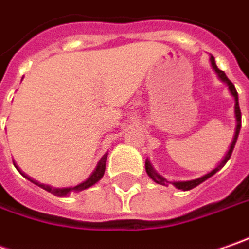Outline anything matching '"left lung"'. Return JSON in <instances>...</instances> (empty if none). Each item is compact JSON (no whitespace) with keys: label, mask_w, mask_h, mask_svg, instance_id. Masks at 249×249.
Here are the masks:
<instances>
[{"label":"left lung","mask_w":249,"mask_h":249,"mask_svg":"<svg viewBox=\"0 0 249 249\" xmlns=\"http://www.w3.org/2000/svg\"><path fill=\"white\" fill-rule=\"evenodd\" d=\"M210 62H212V66L213 69L215 70V73L218 74V77L221 79V80L227 83V86H228V89H230V91H231V94L234 97V100H235V118H237V128H235V135H234V138H232V142H231V146H230V149H228V152L224 156V159L221 160V163L217 166L215 169H213L210 173H207V175H204V176H201V178H198V179H195V180H187V182H175L173 184L178 187V189H182V190H190V189H195L196 186H198L200 183H203L204 180H207L210 176H213L215 172H218L220 169L223 168L224 165L227 163V160L231 158V154H232V151H234V146H235V142H237V138H238V134H240V129H241V110H240V104H238V93H237V90H235V86L231 83V81L228 80V77L226 76V73L223 71V70H220L217 65H215V60H214V57H210ZM145 169H146V173L149 175V178L156 182L158 184H163V186H168V180L165 179V178H162L159 173H156L155 172V169L152 168V165H151V162L149 160H146V163H145Z\"/></svg>","instance_id":"obj_1"}]
</instances>
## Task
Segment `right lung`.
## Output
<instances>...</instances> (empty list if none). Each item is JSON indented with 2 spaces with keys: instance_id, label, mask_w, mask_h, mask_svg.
I'll use <instances>...</instances> for the list:
<instances>
[{
  "instance_id": "add662e5",
  "label": "right lung",
  "mask_w": 249,
  "mask_h": 249,
  "mask_svg": "<svg viewBox=\"0 0 249 249\" xmlns=\"http://www.w3.org/2000/svg\"><path fill=\"white\" fill-rule=\"evenodd\" d=\"M106 160H107V154L104 155L101 159H100V162H98V165H97V168L90 175V178L87 179V180H84L80 184H77V186H74V187H62V189H59V187H51V186H48V184H42V183H37L36 180H34V179H31V178H28V176H25L28 180H31L32 183H35L37 184L39 187H42V189H45L46 192H49L52 195H54V196H59V197H65L67 196L69 193H79L81 190H86V189H89L90 186H93L95 183L98 182L101 178H103V175H104V172H106Z\"/></svg>"
}]
</instances>
